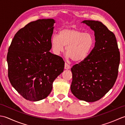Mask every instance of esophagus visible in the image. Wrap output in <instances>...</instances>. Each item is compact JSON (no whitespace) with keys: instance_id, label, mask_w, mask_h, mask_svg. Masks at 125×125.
I'll list each match as a JSON object with an SVG mask.
<instances>
[{"instance_id":"obj_1","label":"esophagus","mask_w":125,"mask_h":125,"mask_svg":"<svg viewBox=\"0 0 125 125\" xmlns=\"http://www.w3.org/2000/svg\"><path fill=\"white\" fill-rule=\"evenodd\" d=\"M70 68H71V66L70 65H69L67 63H65V65H64L65 69H70Z\"/></svg>"}]
</instances>
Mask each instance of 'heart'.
<instances>
[{
	"instance_id": "obj_1",
	"label": "heart",
	"mask_w": 125,
	"mask_h": 125,
	"mask_svg": "<svg viewBox=\"0 0 125 125\" xmlns=\"http://www.w3.org/2000/svg\"><path fill=\"white\" fill-rule=\"evenodd\" d=\"M94 45L92 34L84 33L76 28H65L59 31L58 36L54 35L51 39V46L56 55H60L66 47L68 56L75 62L85 60Z\"/></svg>"
}]
</instances>
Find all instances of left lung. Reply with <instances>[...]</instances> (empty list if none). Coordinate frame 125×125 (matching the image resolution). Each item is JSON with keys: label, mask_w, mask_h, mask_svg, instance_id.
<instances>
[{"label": "left lung", "mask_w": 125, "mask_h": 125, "mask_svg": "<svg viewBox=\"0 0 125 125\" xmlns=\"http://www.w3.org/2000/svg\"><path fill=\"white\" fill-rule=\"evenodd\" d=\"M94 31L95 44L85 60L74 65L71 70V92L78 99L94 102L113 86L118 75L120 52L115 34L102 22L84 20Z\"/></svg>", "instance_id": "left-lung-1"}]
</instances>
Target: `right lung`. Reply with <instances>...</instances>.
Returning <instances> with one entry per match:
<instances>
[{"label":"right lung","mask_w":125,"mask_h":125,"mask_svg":"<svg viewBox=\"0 0 125 125\" xmlns=\"http://www.w3.org/2000/svg\"><path fill=\"white\" fill-rule=\"evenodd\" d=\"M55 23L53 19L31 22L15 34L7 56L10 84L30 101L44 99L64 70V62L49 52Z\"/></svg>","instance_id":"add662e5"}]
</instances>
